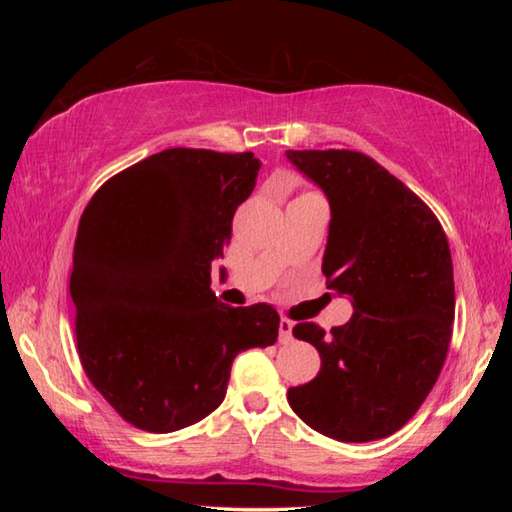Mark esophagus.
Returning <instances> with one entry per match:
<instances>
[{
	"mask_svg": "<svg viewBox=\"0 0 512 512\" xmlns=\"http://www.w3.org/2000/svg\"><path fill=\"white\" fill-rule=\"evenodd\" d=\"M291 339H293V323L289 318H282L280 320V341L289 343Z\"/></svg>",
	"mask_w": 512,
	"mask_h": 512,
	"instance_id": "obj_1",
	"label": "esophagus"
}]
</instances>
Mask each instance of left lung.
Returning <instances> with one entry per match:
<instances>
[{
  "mask_svg": "<svg viewBox=\"0 0 512 512\" xmlns=\"http://www.w3.org/2000/svg\"><path fill=\"white\" fill-rule=\"evenodd\" d=\"M323 189L329 221L327 289L350 296L348 323L293 336L320 354L318 375L289 388L302 422L341 443L402 429L443 370L454 323V268L445 230L427 203L359 151H287Z\"/></svg>",
  "mask_w": 512,
  "mask_h": 512,
  "instance_id": "obj_1",
  "label": "left lung"
}]
</instances>
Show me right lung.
Instances as JSON below:
<instances>
[{
    "mask_svg": "<svg viewBox=\"0 0 512 512\" xmlns=\"http://www.w3.org/2000/svg\"><path fill=\"white\" fill-rule=\"evenodd\" d=\"M259 167L250 151L180 146L112 176L85 207L69 277L76 348L92 386L137 429L203 420L237 354L277 341L271 305L228 307L210 289Z\"/></svg>",
    "mask_w": 512,
    "mask_h": 512,
    "instance_id": "1",
    "label": "right lung"
}]
</instances>
